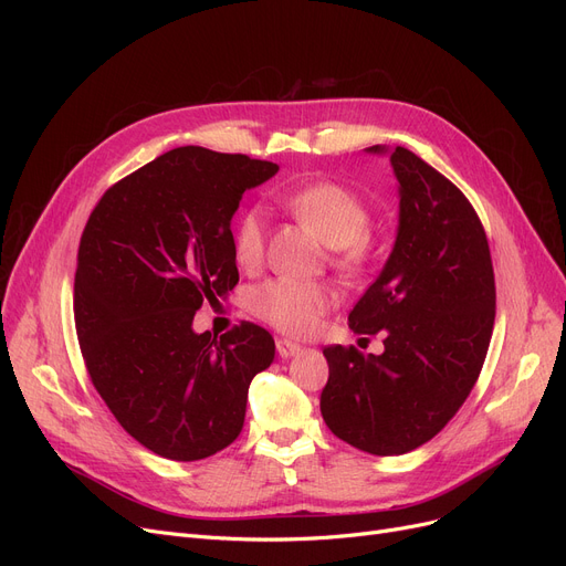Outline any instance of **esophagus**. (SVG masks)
I'll use <instances>...</instances> for the list:
<instances>
[{"mask_svg": "<svg viewBox=\"0 0 566 566\" xmlns=\"http://www.w3.org/2000/svg\"><path fill=\"white\" fill-rule=\"evenodd\" d=\"M277 353L282 355V358H293V355H298L303 348L298 344H293L289 339H277Z\"/></svg>", "mask_w": 566, "mask_h": 566, "instance_id": "esophagus-1", "label": "esophagus"}]
</instances>
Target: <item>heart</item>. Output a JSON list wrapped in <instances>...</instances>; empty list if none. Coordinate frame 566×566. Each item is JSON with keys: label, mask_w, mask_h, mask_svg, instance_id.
<instances>
[{"label": "heart", "mask_w": 566, "mask_h": 566, "mask_svg": "<svg viewBox=\"0 0 566 566\" xmlns=\"http://www.w3.org/2000/svg\"><path fill=\"white\" fill-rule=\"evenodd\" d=\"M282 203L293 218L333 248V263L342 273L358 275L365 271L371 256V238L367 233L371 211L358 195L333 181H314L286 190ZM263 252L265 213L261 206H250L233 227V256L245 271H254L263 261ZM335 305L337 293L333 286L293 277L265 280L248 293L250 314L286 335L312 333Z\"/></svg>", "instance_id": "1"}]
</instances>
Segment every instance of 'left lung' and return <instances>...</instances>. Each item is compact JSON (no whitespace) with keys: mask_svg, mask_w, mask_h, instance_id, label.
Wrapping results in <instances>:
<instances>
[{"mask_svg":"<svg viewBox=\"0 0 566 566\" xmlns=\"http://www.w3.org/2000/svg\"><path fill=\"white\" fill-rule=\"evenodd\" d=\"M390 163L397 241L348 314L353 333L382 331L385 350L325 346L331 376L321 392L328 429L376 457L420 448L454 418L478 382L495 321L491 250L472 203L408 148L397 146Z\"/></svg>","mask_w":566,"mask_h":566,"instance_id":"obj_1","label":"left lung"}]
</instances>
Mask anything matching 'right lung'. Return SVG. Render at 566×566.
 <instances>
[{"label":"right lung","instance_id":"1","mask_svg":"<svg viewBox=\"0 0 566 566\" xmlns=\"http://www.w3.org/2000/svg\"><path fill=\"white\" fill-rule=\"evenodd\" d=\"M277 165L178 146L114 184L80 238L75 331L94 388L146 450L199 461L245 422L252 378L275 342L243 321L220 339L195 312L238 284L231 218Z\"/></svg>","mask_w":566,"mask_h":566}]
</instances>
